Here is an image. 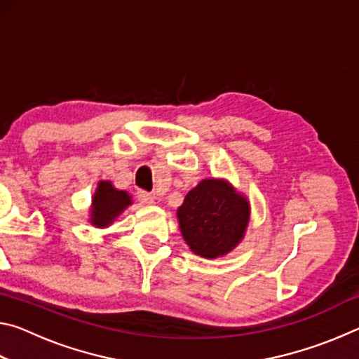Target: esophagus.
<instances>
[{
  "label": "esophagus",
  "instance_id": "obj_1",
  "mask_svg": "<svg viewBox=\"0 0 359 359\" xmlns=\"http://www.w3.org/2000/svg\"><path fill=\"white\" fill-rule=\"evenodd\" d=\"M137 199L145 205L155 204V196H151V194L147 191H137Z\"/></svg>",
  "mask_w": 359,
  "mask_h": 359
}]
</instances>
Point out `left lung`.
I'll use <instances>...</instances> for the list:
<instances>
[{
  "mask_svg": "<svg viewBox=\"0 0 359 359\" xmlns=\"http://www.w3.org/2000/svg\"><path fill=\"white\" fill-rule=\"evenodd\" d=\"M177 217L188 247L199 257L217 258L244 238L248 201L224 180L205 179L188 191Z\"/></svg>",
  "mask_w": 359,
  "mask_h": 359,
  "instance_id": "1",
  "label": "left lung"
}]
</instances>
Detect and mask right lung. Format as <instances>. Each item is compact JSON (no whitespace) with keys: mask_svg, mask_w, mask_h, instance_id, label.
Returning a JSON list of instances; mask_svg holds the SVG:
<instances>
[{"mask_svg":"<svg viewBox=\"0 0 359 359\" xmlns=\"http://www.w3.org/2000/svg\"><path fill=\"white\" fill-rule=\"evenodd\" d=\"M131 204V196L123 190L114 188L111 182L101 180L93 196L92 223L98 228L111 224L123 209Z\"/></svg>","mask_w":359,"mask_h":359,"instance_id":"obj_1","label":"right lung"}]
</instances>
